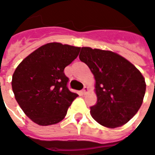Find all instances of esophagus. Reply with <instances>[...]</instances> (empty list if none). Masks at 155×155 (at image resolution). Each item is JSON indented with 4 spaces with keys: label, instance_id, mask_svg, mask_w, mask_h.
<instances>
[{
    "label": "esophagus",
    "instance_id": "34e87169",
    "mask_svg": "<svg viewBox=\"0 0 155 155\" xmlns=\"http://www.w3.org/2000/svg\"><path fill=\"white\" fill-rule=\"evenodd\" d=\"M87 91H88V88L86 87V86H84V89L82 90V92H83V93H85V92H86Z\"/></svg>",
    "mask_w": 155,
    "mask_h": 155
}]
</instances>
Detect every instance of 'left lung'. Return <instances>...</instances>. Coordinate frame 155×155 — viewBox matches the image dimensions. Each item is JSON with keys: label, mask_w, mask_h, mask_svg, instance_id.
Wrapping results in <instances>:
<instances>
[{"label": "left lung", "mask_w": 155, "mask_h": 155, "mask_svg": "<svg viewBox=\"0 0 155 155\" xmlns=\"http://www.w3.org/2000/svg\"><path fill=\"white\" fill-rule=\"evenodd\" d=\"M79 57L95 79L97 103L91 107L92 117L108 128L126 124L143 103L146 84L142 74L112 51L82 47Z\"/></svg>", "instance_id": "obj_1"}]
</instances>
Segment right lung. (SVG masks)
Instances as JSON below:
<instances>
[{"label": "right lung", "instance_id": "right-lung-1", "mask_svg": "<svg viewBox=\"0 0 155 155\" xmlns=\"http://www.w3.org/2000/svg\"><path fill=\"white\" fill-rule=\"evenodd\" d=\"M81 48L48 43L21 62L12 76V90L27 116L46 126L64 119L78 94L68 89L64 70L76 59Z\"/></svg>", "mask_w": 155, "mask_h": 155}]
</instances>
